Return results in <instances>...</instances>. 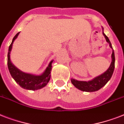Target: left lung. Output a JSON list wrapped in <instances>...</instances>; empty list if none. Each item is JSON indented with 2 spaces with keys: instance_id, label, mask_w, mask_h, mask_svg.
Returning a JSON list of instances; mask_svg holds the SVG:
<instances>
[{
  "instance_id": "left-lung-1",
  "label": "left lung",
  "mask_w": 124,
  "mask_h": 124,
  "mask_svg": "<svg viewBox=\"0 0 124 124\" xmlns=\"http://www.w3.org/2000/svg\"><path fill=\"white\" fill-rule=\"evenodd\" d=\"M102 30H104V28H102ZM103 35L104 37L106 38V41L109 44V46L111 49H113V47L111 46V44L110 42L109 39H108L107 36L104 34L103 31ZM112 61L110 65L109 68H108V70L106 72H104V73L100 75L98 77H96L91 80L89 81H78L77 80L71 78V83L80 90L83 91H87V92H93L99 90L102 87H104L105 85L108 83V82L111 78L113 73L114 70H115V53L113 49V52L111 54Z\"/></svg>"
}]
</instances>
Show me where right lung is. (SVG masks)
<instances>
[{
  "label": "right lung",
  "mask_w": 124,
  "mask_h": 124,
  "mask_svg": "<svg viewBox=\"0 0 124 124\" xmlns=\"http://www.w3.org/2000/svg\"><path fill=\"white\" fill-rule=\"evenodd\" d=\"M20 33L18 32L16 35L13 39L12 42L11 43L9 47L8 53V66L11 75L13 78L18 84L22 88L29 89V90H37L45 87L47 84L49 82L51 78V71L52 68V62L53 60H51L48 66L47 67L44 72L40 75H34L32 74L26 73L21 71L16 68L11 63L10 60V53L12 49V46L13 42L16 39L18 35Z\"/></svg>",
  "instance_id": "right-lung-1"
}]
</instances>
